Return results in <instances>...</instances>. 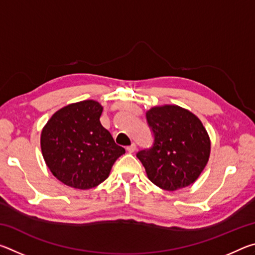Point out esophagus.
<instances>
[{"label": "esophagus", "instance_id": "1", "mask_svg": "<svg viewBox=\"0 0 255 255\" xmlns=\"http://www.w3.org/2000/svg\"><path fill=\"white\" fill-rule=\"evenodd\" d=\"M127 152L128 153H133L136 150V144L135 143H132L131 145H129V146H127Z\"/></svg>", "mask_w": 255, "mask_h": 255}]
</instances>
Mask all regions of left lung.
I'll list each match as a JSON object with an SVG mask.
<instances>
[{"instance_id": "left-lung-1", "label": "left lung", "mask_w": 255, "mask_h": 255, "mask_svg": "<svg viewBox=\"0 0 255 255\" xmlns=\"http://www.w3.org/2000/svg\"><path fill=\"white\" fill-rule=\"evenodd\" d=\"M146 119L154 141L137 157L148 179L167 191L195 182L210 154L209 136L199 118L179 106L166 105L152 108Z\"/></svg>"}]
</instances>
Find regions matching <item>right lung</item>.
Instances as JSON below:
<instances>
[{"mask_svg":"<svg viewBox=\"0 0 255 255\" xmlns=\"http://www.w3.org/2000/svg\"><path fill=\"white\" fill-rule=\"evenodd\" d=\"M102 110L94 100L72 103L55 112L42 129V156L55 178L68 187H97L125 154L101 125Z\"/></svg>","mask_w":255,"mask_h":255,"instance_id":"1","label":"right lung"}]
</instances>
